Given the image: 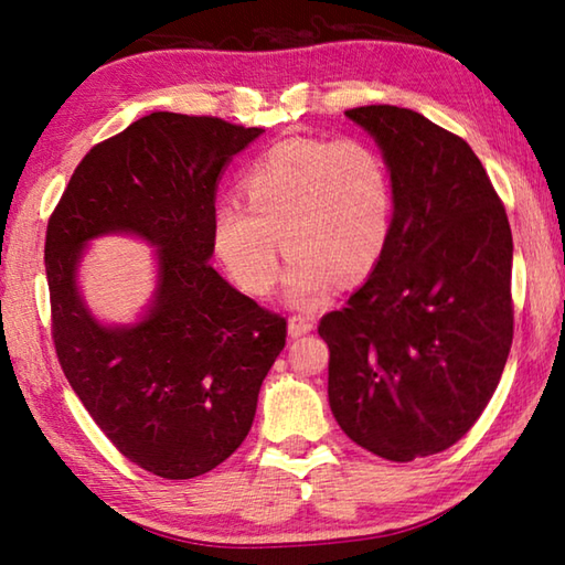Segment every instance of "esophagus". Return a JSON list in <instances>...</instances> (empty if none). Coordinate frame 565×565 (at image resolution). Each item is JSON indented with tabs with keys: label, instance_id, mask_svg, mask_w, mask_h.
Wrapping results in <instances>:
<instances>
[{
	"label": "esophagus",
	"instance_id": "34e87169",
	"mask_svg": "<svg viewBox=\"0 0 565 565\" xmlns=\"http://www.w3.org/2000/svg\"><path fill=\"white\" fill-rule=\"evenodd\" d=\"M309 331H313V319H309V317H291L289 319V333L294 339H299V337H303V333H309Z\"/></svg>",
	"mask_w": 565,
	"mask_h": 565
}]
</instances>
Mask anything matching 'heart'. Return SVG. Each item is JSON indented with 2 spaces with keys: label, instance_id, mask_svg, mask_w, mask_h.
<instances>
[{
  "label": "heart",
  "instance_id": "1",
  "mask_svg": "<svg viewBox=\"0 0 565 565\" xmlns=\"http://www.w3.org/2000/svg\"><path fill=\"white\" fill-rule=\"evenodd\" d=\"M242 194L244 204L216 206L212 244L252 296L274 289L281 246L291 256L284 294L296 309L327 303L339 279H363L386 248L394 194L384 157L363 139L279 141L246 171Z\"/></svg>",
  "mask_w": 565,
  "mask_h": 565
}]
</instances>
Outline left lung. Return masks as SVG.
<instances>
[{
    "instance_id": "1",
    "label": "left lung",
    "mask_w": 565,
    "mask_h": 565,
    "mask_svg": "<svg viewBox=\"0 0 565 565\" xmlns=\"http://www.w3.org/2000/svg\"><path fill=\"white\" fill-rule=\"evenodd\" d=\"M347 117L384 151L388 242L329 343V404L353 444L388 461L434 456L468 434L513 341V238L473 149L424 114L371 104Z\"/></svg>"
}]
</instances>
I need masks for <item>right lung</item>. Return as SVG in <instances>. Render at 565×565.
I'll return each mask as SVG.
<instances>
[{
  "label": "right lung",
  "mask_w": 565,
  "mask_h": 565,
  "mask_svg": "<svg viewBox=\"0 0 565 565\" xmlns=\"http://www.w3.org/2000/svg\"><path fill=\"white\" fill-rule=\"evenodd\" d=\"M264 129L154 111L79 161L46 224L44 266L56 359L121 456L181 481L232 456L254 424L286 319L224 281L212 218L224 167ZM134 233L158 246L148 317L104 328L75 289L87 241Z\"/></svg>",
  "instance_id": "right-lung-1"
}]
</instances>
